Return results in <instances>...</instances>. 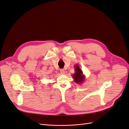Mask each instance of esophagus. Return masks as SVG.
<instances>
[{"instance_id":"obj_1","label":"esophagus","mask_w":129,"mask_h":129,"mask_svg":"<svg viewBox=\"0 0 129 129\" xmlns=\"http://www.w3.org/2000/svg\"><path fill=\"white\" fill-rule=\"evenodd\" d=\"M60 72L61 74H64L65 73V71L63 70V69H60Z\"/></svg>"}]
</instances>
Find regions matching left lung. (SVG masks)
<instances>
[{
	"instance_id": "1",
	"label": "left lung",
	"mask_w": 129,
	"mask_h": 129,
	"mask_svg": "<svg viewBox=\"0 0 129 129\" xmlns=\"http://www.w3.org/2000/svg\"><path fill=\"white\" fill-rule=\"evenodd\" d=\"M75 73L73 75V78L74 79V81L78 84H80L82 83L84 79V76L83 75V72L82 70L79 68V66L77 65L75 67Z\"/></svg>"
}]
</instances>
